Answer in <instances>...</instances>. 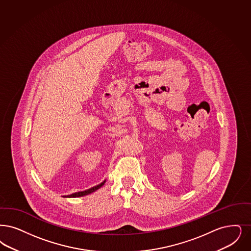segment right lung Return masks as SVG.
<instances>
[{
  "label": "right lung",
  "mask_w": 251,
  "mask_h": 251,
  "mask_svg": "<svg viewBox=\"0 0 251 251\" xmlns=\"http://www.w3.org/2000/svg\"><path fill=\"white\" fill-rule=\"evenodd\" d=\"M105 181L106 180H103L102 182H100L99 185H97V186H94V187L90 188V189H89V190H86V191H78V192H75V193H72V194H70V195H64L63 197H64V198H76V197H82V196L88 195V194H90V193H92V192H94V191H96L97 190H99L100 187H102V186L104 185Z\"/></svg>",
  "instance_id": "add662e5"
}]
</instances>
